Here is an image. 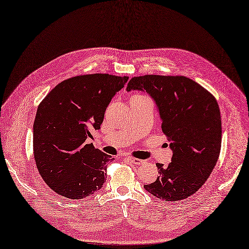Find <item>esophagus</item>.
<instances>
[{
  "label": "esophagus",
  "mask_w": 249,
  "mask_h": 249,
  "mask_svg": "<svg viewBox=\"0 0 249 249\" xmlns=\"http://www.w3.org/2000/svg\"><path fill=\"white\" fill-rule=\"evenodd\" d=\"M126 159L128 160V161H130V163L136 164V165H141L142 163H145V160H142V159H139V158H134V157H131V156L126 157Z\"/></svg>",
  "instance_id": "34e87169"
}]
</instances>
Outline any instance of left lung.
Listing matches in <instances>:
<instances>
[{"mask_svg":"<svg viewBox=\"0 0 249 249\" xmlns=\"http://www.w3.org/2000/svg\"><path fill=\"white\" fill-rule=\"evenodd\" d=\"M127 91H146L155 101L173 151L167 166L157 163L156 181L143 187L157 198L178 202L204 185L221 148V118L214 96L186 76L132 77Z\"/></svg>","mask_w":249,"mask_h":249,"instance_id":"8db88e82","label":"left lung"}]
</instances>
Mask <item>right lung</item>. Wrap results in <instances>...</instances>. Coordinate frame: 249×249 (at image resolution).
I'll list each match as a JSON object with an SVG mask.
<instances>
[{"instance_id":"1","label":"right lung","mask_w":249,"mask_h":249,"mask_svg":"<svg viewBox=\"0 0 249 249\" xmlns=\"http://www.w3.org/2000/svg\"><path fill=\"white\" fill-rule=\"evenodd\" d=\"M128 76L78 75L55 86L40 102L33 126L36 165L44 182L61 196L82 199L106 182L114 158L87 143L98 130L111 98Z\"/></svg>"}]
</instances>
